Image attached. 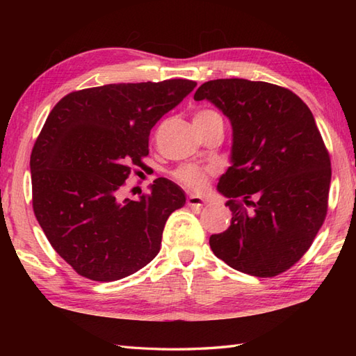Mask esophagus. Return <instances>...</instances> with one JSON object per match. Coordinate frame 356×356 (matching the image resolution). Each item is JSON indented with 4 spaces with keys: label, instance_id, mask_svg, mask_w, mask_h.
<instances>
[{
    "label": "esophagus",
    "instance_id": "34e87169",
    "mask_svg": "<svg viewBox=\"0 0 356 356\" xmlns=\"http://www.w3.org/2000/svg\"><path fill=\"white\" fill-rule=\"evenodd\" d=\"M207 200L199 197V195H194V194H190L186 197V205L188 207H193V208H202L203 205H205Z\"/></svg>",
    "mask_w": 356,
    "mask_h": 356
}]
</instances>
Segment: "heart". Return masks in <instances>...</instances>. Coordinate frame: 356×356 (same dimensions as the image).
<instances>
[{
    "label": "heart",
    "instance_id": "1",
    "mask_svg": "<svg viewBox=\"0 0 356 356\" xmlns=\"http://www.w3.org/2000/svg\"><path fill=\"white\" fill-rule=\"evenodd\" d=\"M213 115H217L214 110H200L194 115V120H200L209 118ZM214 172V170L211 166H200V165H194V163H186L179 166V168L172 172V177L177 180L179 184H182L188 188H193V190H199V188H203L207 184L208 177Z\"/></svg>",
    "mask_w": 356,
    "mask_h": 356
}]
</instances>
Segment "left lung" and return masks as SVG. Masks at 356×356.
Here are the masks:
<instances>
[{
    "mask_svg": "<svg viewBox=\"0 0 356 356\" xmlns=\"http://www.w3.org/2000/svg\"><path fill=\"white\" fill-rule=\"evenodd\" d=\"M229 118L232 165L217 190L229 197L231 226L209 237L216 257L254 277L292 268L314 243L327 214L330 156L312 111L291 90L263 81L202 84Z\"/></svg>",
    "mask_w": 356,
    "mask_h": 356,
    "instance_id": "obj_1",
    "label": "left lung"
}]
</instances>
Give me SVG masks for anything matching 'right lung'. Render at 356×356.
Masks as SVG:
<instances>
[{"instance_id": "right-lung-1", "label": "right lung", "mask_w": 356, "mask_h": 356, "mask_svg": "<svg viewBox=\"0 0 356 356\" xmlns=\"http://www.w3.org/2000/svg\"><path fill=\"white\" fill-rule=\"evenodd\" d=\"M195 86L92 87L65 95L50 111L30 156L32 205L51 248L79 275L116 282L161 251L166 218L185 205V193L165 177L138 200L122 199V188L145 165L151 128Z\"/></svg>"}]
</instances>
